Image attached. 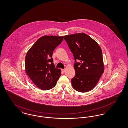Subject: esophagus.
<instances>
[{"instance_id": "34e87169", "label": "esophagus", "mask_w": 128, "mask_h": 128, "mask_svg": "<svg viewBox=\"0 0 128 128\" xmlns=\"http://www.w3.org/2000/svg\"><path fill=\"white\" fill-rule=\"evenodd\" d=\"M61 70H62V72H66V70H65V69H62Z\"/></svg>"}]
</instances>
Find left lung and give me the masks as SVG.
<instances>
[{"label": "left lung", "mask_w": 128, "mask_h": 128, "mask_svg": "<svg viewBox=\"0 0 128 128\" xmlns=\"http://www.w3.org/2000/svg\"><path fill=\"white\" fill-rule=\"evenodd\" d=\"M73 54L75 75L72 84L77 91L85 92L92 90L104 71L103 54L99 44L84 33L64 36ZM78 60L79 62L76 61Z\"/></svg>", "instance_id": "1"}]
</instances>
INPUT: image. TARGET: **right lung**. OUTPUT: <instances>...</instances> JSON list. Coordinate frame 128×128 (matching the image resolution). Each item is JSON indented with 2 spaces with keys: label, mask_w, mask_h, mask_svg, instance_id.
Instances as JSON below:
<instances>
[{
  "label": "right lung",
  "mask_w": 128,
  "mask_h": 128,
  "mask_svg": "<svg viewBox=\"0 0 128 128\" xmlns=\"http://www.w3.org/2000/svg\"><path fill=\"white\" fill-rule=\"evenodd\" d=\"M63 40V36H44L39 38L25 56V71L34 84L42 90L55 86L61 70L53 63V52Z\"/></svg>",
  "instance_id": "add662e5"
}]
</instances>
